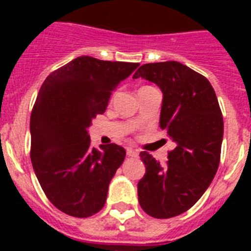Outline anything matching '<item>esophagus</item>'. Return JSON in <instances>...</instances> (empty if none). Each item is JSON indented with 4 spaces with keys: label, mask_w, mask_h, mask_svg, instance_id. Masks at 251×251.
Instances as JSON below:
<instances>
[{
    "label": "esophagus",
    "mask_w": 251,
    "mask_h": 251,
    "mask_svg": "<svg viewBox=\"0 0 251 251\" xmlns=\"http://www.w3.org/2000/svg\"><path fill=\"white\" fill-rule=\"evenodd\" d=\"M126 153H127V156H130V157H137L138 156V152L133 149L126 150Z\"/></svg>",
    "instance_id": "34e87169"
}]
</instances>
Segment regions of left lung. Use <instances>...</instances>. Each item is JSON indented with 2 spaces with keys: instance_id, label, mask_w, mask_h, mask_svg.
<instances>
[{
  "instance_id": "left-lung-1",
  "label": "left lung",
  "mask_w": 251,
  "mask_h": 251,
  "mask_svg": "<svg viewBox=\"0 0 251 251\" xmlns=\"http://www.w3.org/2000/svg\"><path fill=\"white\" fill-rule=\"evenodd\" d=\"M157 84L163 92L160 127L176 147L161 165L141 152L146 173L138 182V201L156 219L181 215L198 202L220 163L223 114L206 76L177 61L142 65L133 75Z\"/></svg>"
}]
</instances>
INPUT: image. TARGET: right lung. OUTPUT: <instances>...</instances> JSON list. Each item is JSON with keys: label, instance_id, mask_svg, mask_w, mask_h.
<instances>
[{"label": "right lung", "instance_id": "obj_1", "mask_svg": "<svg viewBox=\"0 0 251 251\" xmlns=\"http://www.w3.org/2000/svg\"><path fill=\"white\" fill-rule=\"evenodd\" d=\"M138 66L80 56L50 73L37 94L29 121L31 161L47 198L65 214L88 218L105 204L126 151L114 143L92 149L88 127Z\"/></svg>", "mask_w": 251, "mask_h": 251}]
</instances>
